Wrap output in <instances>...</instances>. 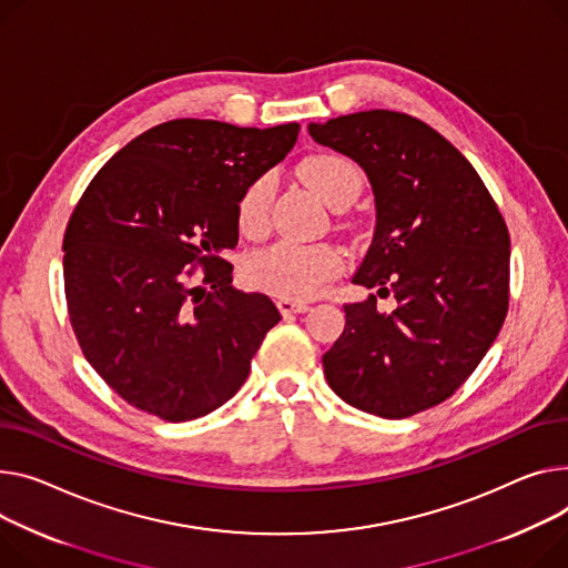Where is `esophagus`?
I'll list each match as a JSON object with an SVG mask.
<instances>
[{"instance_id": "34e87169", "label": "esophagus", "mask_w": 568, "mask_h": 568, "mask_svg": "<svg viewBox=\"0 0 568 568\" xmlns=\"http://www.w3.org/2000/svg\"><path fill=\"white\" fill-rule=\"evenodd\" d=\"M278 311L283 315H296V313H308L311 306L304 304V301H292V298H281L278 301Z\"/></svg>"}]
</instances>
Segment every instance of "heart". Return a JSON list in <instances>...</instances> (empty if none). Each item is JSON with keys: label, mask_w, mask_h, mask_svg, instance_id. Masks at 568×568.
I'll use <instances>...</instances> for the list:
<instances>
[{"label": "heart", "mask_w": 568, "mask_h": 568, "mask_svg": "<svg viewBox=\"0 0 568 568\" xmlns=\"http://www.w3.org/2000/svg\"><path fill=\"white\" fill-rule=\"evenodd\" d=\"M304 180L315 189L328 207L354 201L361 192V171L339 155H317L304 164ZM274 196L272 175L255 178L237 203V225L246 237H260L267 231ZM339 272L343 255L326 244L278 242L257 251L246 260L244 274L255 287L283 298H313Z\"/></svg>", "instance_id": "heart-1"}]
</instances>
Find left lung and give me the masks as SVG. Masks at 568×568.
I'll list each match as a JSON object with an SVG mask.
<instances>
[{
    "instance_id": "left-lung-1",
    "label": "left lung",
    "mask_w": 568,
    "mask_h": 568,
    "mask_svg": "<svg viewBox=\"0 0 568 568\" xmlns=\"http://www.w3.org/2000/svg\"><path fill=\"white\" fill-rule=\"evenodd\" d=\"M311 136L367 173L376 231L356 285L393 296L345 304L324 376L347 404L399 420L455 395L498 337L509 308V231L473 164L402 111L311 123Z\"/></svg>"
}]
</instances>
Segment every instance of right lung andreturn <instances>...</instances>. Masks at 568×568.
<instances>
[{
    "instance_id": "obj_1",
    "label": "right lung",
    "mask_w": 568,
    "mask_h": 568,
    "mask_svg": "<svg viewBox=\"0 0 568 568\" xmlns=\"http://www.w3.org/2000/svg\"><path fill=\"white\" fill-rule=\"evenodd\" d=\"M296 136L298 123L175 119L132 139L89 182L63 235L68 317L128 404L186 423L246 382L281 313L267 294L233 287L221 255L237 246L244 189Z\"/></svg>"
}]
</instances>
